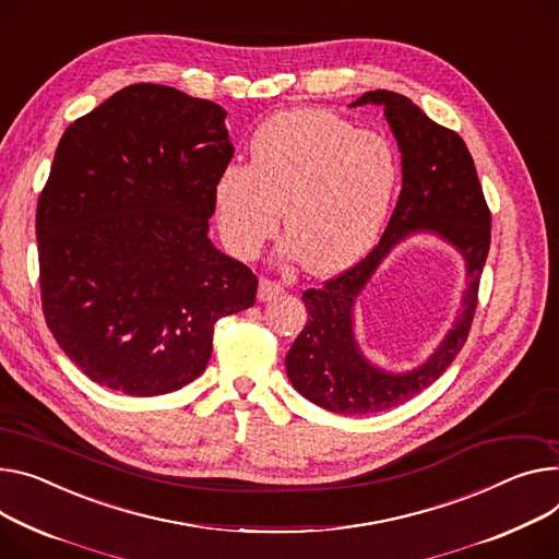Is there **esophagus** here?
Returning <instances> with one entry per match:
<instances>
[{"label":"esophagus","mask_w":559,"mask_h":559,"mask_svg":"<svg viewBox=\"0 0 559 559\" xmlns=\"http://www.w3.org/2000/svg\"><path fill=\"white\" fill-rule=\"evenodd\" d=\"M282 293H284V286L280 282L262 277L260 280V290H257V297H260V302H271V299L280 297Z\"/></svg>","instance_id":"34e87169"}]
</instances>
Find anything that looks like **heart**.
Returning a JSON list of instances; mask_svg holds the SVG:
<instances>
[{
	"label": "heart",
	"mask_w": 559,
	"mask_h": 559,
	"mask_svg": "<svg viewBox=\"0 0 559 559\" xmlns=\"http://www.w3.org/2000/svg\"><path fill=\"white\" fill-rule=\"evenodd\" d=\"M252 163H230L214 186L219 230L239 257H252L277 230L299 264L333 273L376 241L399 183L390 141L322 109L284 111L260 124Z\"/></svg>",
	"instance_id": "1"
}]
</instances>
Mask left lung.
<instances>
[{
    "label": "left lung",
    "mask_w": 559,
    "mask_h": 559,
    "mask_svg": "<svg viewBox=\"0 0 559 559\" xmlns=\"http://www.w3.org/2000/svg\"><path fill=\"white\" fill-rule=\"evenodd\" d=\"M369 103L384 109L399 141L401 197L380 241L358 264L302 293L309 322L286 354V371L299 394L329 412L349 416L396 407L429 388L452 365L475 320L492 224L475 160L456 132L425 116L407 96L378 90L356 100V105ZM418 229H435L462 250L471 284L464 311L440 352L416 372L392 377L359 356L353 340V302L381 257Z\"/></svg>",
    "instance_id": "8db88e82"
}]
</instances>
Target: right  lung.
<instances>
[{"label": "right lung", "instance_id": "obj_1", "mask_svg": "<svg viewBox=\"0 0 559 559\" xmlns=\"http://www.w3.org/2000/svg\"><path fill=\"white\" fill-rule=\"evenodd\" d=\"M226 111L130 84L67 127L35 235L47 326L103 388L160 396L203 373L214 322L254 305L257 275L207 239L233 160Z\"/></svg>", "mask_w": 559, "mask_h": 559}]
</instances>
